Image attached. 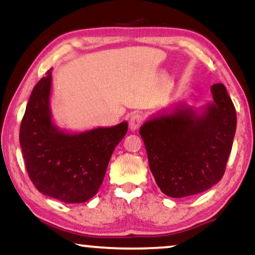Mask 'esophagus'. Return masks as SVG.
<instances>
[{
	"instance_id": "1",
	"label": "esophagus",
	"mask_w": 255,
	"mask_h": 255,
	"mask_svg": "<svg viewBox=\"0 0 255 255\" xmlns=\"http://www.w3.org/2000/svg\"><path fill=\"white\" fill-rule=\"evenodd\" d=\"M142 121L143 118L140 114H133L129 119V129L131 131L137 130L140 128V126L142 125Z\"/></svg>"
}]
</instances>
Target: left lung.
<instances>
[{
	"instance_id": "1",
	"label": "left lung",
	"mask_w": 255,
	"mask_h": 255,
	"mask_svg": "<svg viewBox=\"0 0 255 255\" xmlns=\"http://www.w3.org/2000/svg\"><path fill=\"white\" fill-rule=\"evenodd\" d=\"M213 102L195 111L180 105L140 127L150 172L170 198L212 188L224 176L237 129V113L226 87H211Z\"/></svg>"
}]
</instances>
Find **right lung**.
Returning <instances> with one entry per match:
<instances>
[{"label": "right lung", "instance_id": "1", "mask_svg": "<svg viewBox=\"0 0 255 255\" xmlns=\"http://www.w3.org/2000/svg\"><path fill=\"white\" fill-rule=\"evenodd\" d=\"M51 69L34 87L20 127L28 175L38 192L66 204H81L98 193L115 147L128 124L70 133L51 119Z\"/></svg>", "mask_w": 255, "mask_h": 255}]
</instances>
